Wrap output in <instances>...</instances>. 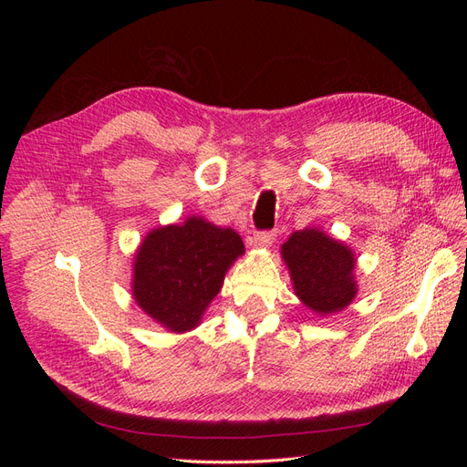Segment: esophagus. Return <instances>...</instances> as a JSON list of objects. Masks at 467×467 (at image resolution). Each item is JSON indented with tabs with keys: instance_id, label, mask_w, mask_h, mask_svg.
Returning <instances> with one entry per match:
<instances>
[{
	"instance_id": "34e87169",
	"label": "esophagus",
	"mask_w": 467,
	"mask_h": 467,
	"mask_svg": "<svg viewBox=\"0 0 467 467\" xmlns=\"http://www.w3.org/2000/svg\"><path fill=\"white\" fill-rule=\"evenodd\" d=\"M275 232L273 230H265V232H255V235H253V245L257 247H268L273 244L275 239Z\"/></svg>"
}]
</instances>
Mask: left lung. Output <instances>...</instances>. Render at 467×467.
I'll use <instances>...</instances> for the list:
<instances>
[{"label": "left lung", "instance_id": "1", "mask_svg": "<svg viewBox=\"0 0 467 467\" xmlns=\"http://www.w3.org/2000/svg\"><path fill=\"white\" fill-rule=\"evenodd\" d=\"M296 296L317 314H335L357 294L355 255L319 230L294 232L282 245Z\"/></svg>", "mask_w": 467, "mask_h": 467}]
</instances>
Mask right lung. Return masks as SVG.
Segmentation results:
<instances>
[{
	"label": "right lung",
	"instance_id": "add662e5",
	"mask_svg": "<svg viewBox=\"0 0 467 467\" xmlns=\"http://www.w3.org/2000/svg\"><path fill=\"white\" fill-rule=\"evenodd\" d=\"M244 249L234 230L202 218L153 230L136 253L134 300L163 327L189 331L199 325Z\"/></svg>",
	"mask_w": 467,
	"mask_h": 467
}]
</instances>
